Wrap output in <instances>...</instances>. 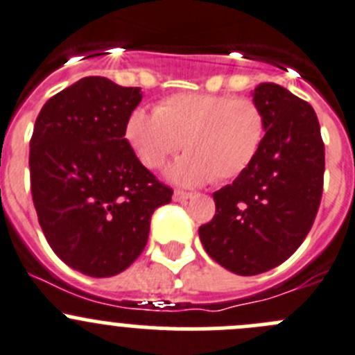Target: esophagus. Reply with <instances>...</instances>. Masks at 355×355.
I'll use <instances>...</instances> for the list:
<instances>
[{
    "mask_svg": "<svg viewBox=\"0 0 355 355\" xmlns=\"http://www.w3.org/2000/svg\"><path fill=\"white\" fill-rule=\"evenodd\" d=\"M193 197V193H190V191H183V190H175L174 195H172V198H174L175 202H187L188 198Z\"/></svg>",
    "mask_w": 355,
    "mask_h": 355,
    "instance_id": "obj_1",
    "label": "esophagus"
}]
</instances>
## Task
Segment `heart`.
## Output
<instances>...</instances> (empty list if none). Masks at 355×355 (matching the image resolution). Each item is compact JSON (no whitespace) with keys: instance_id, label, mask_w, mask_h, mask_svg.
<instances>
[{"instance_id":"heart-1","label":"heart","mask_w":355,"mask_h":355,"mask_svg":"<svg viewBox=\"0 0 355 355\" xmlns=\"http://www.w3.org/2000/svg\"><path fill=\"white\" fill-rule=\"evenodd\" d=\"M266 134L261 107L248 97L226 94H174L127 118L125 137L141 164L158 168L184 148L187 155L165 171L178 184L232 181L258 157Z\"/></svg>"}]
</instances>
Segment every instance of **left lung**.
Wrapping results in <instances>:
<instances>
[{"label": "left lung", "instance_id": "8db88e82", "mask_svg": "<svg viewBox=\"0 0 355 355\" xmlns=\"http://www.w3.org/2000/svg\"><path fill=\"white\" fill-rule=\"evenodd\" d=\"M252 101L266 118L261 150L244 174L212 193L216 214L198 228L207 254L237 275L286 261L322 197L324 143L313 107L275 83H259Z\"/></svg>", "mask_w": 355, "mask_h": 355}]
</instances>
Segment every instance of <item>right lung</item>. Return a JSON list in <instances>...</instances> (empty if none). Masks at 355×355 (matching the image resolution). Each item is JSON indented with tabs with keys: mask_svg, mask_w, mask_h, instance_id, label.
<instances>
[{
	"mask_svg": "<svg viewBox=\"0 0 355 355\" xmlns=\"http://www.w3.org/2000/svg\"><path fill=\"white\" fill-rule=\"evenodd\" d=\"M139 87L87 76L55 94L36 118L31 193L50 248L89 277H113L143 252L155 209L172 190L125 139Z\"/></svg>",
	"mask_w": 355,
	"mask_h": 355,
	"instance_id": "add662e5",
	"label": "right lung"
}]
</instances>
